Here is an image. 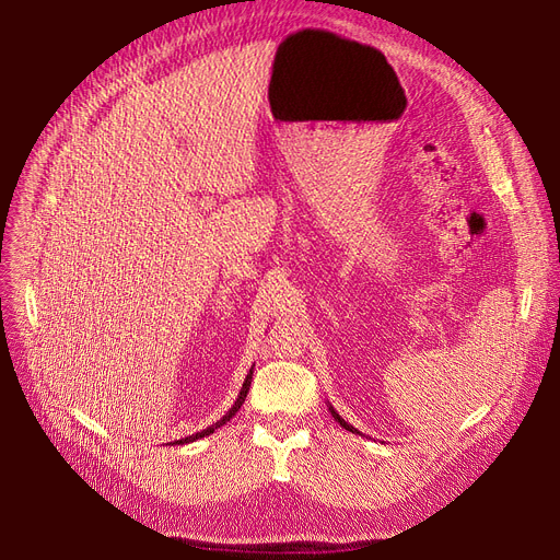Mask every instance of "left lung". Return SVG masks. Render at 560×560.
<instances>
[{"instance_id": "left-lung-1", "label": "left lung", "mask_w": 560, "mask_h": 560, "mask_svg": "<svg viewBox=\"0 0 560 560\" xmlns=\"http://www.w3.org/2000/svg\"><path fill=\"white\" fill-rule=\"evenodd\" d=\"M328 412L332 415V419H335V421H338V423H340V425H342L345 430H349V432H353V434H360V432H358V430H355L353 425H349V423H347V421H345V419H342V417H340L338 412H335V409H332V405H328Z\"/></svg>"}]
</instances>
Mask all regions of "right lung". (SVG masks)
<instances>
[{
    "mask_svg": "<svg viewBox=\"0 0 560 560\" xmlns=\"http://www.w3.org/2000/svg\"><path fill=\"white\" fill-rule=\"evenodd\" d=\"M252 374H254V366L249 369V374L245 376V383H243V387H241V392H238V398L234 400V405H232V409L230 412L222 417L220 421H215L213 425H209V428H205V430H200V432H196V434H189V436H184V439H177V441H173L175 445H184V443H191V441H196V439H202V436H209V434H213L218 428H222L225 425L232 417H236V412L241 409V405L245 402V398H247V392H249V385H252ZM171 445V443H168Z\"/></svg>",
    "mask_w": 560,
    "mask_h": 560,
    "instance_id": "add662e5",
    "label": "right lung"
}]
</instances>
